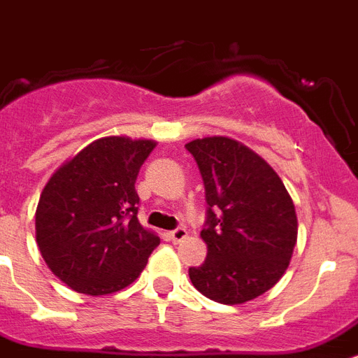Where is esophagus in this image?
<instances>
[{"label":"esophagus","mask_w":358,"mask_h":358,"mask_svg":"<svg viewBox=\"0 0 358 358\" xmlns=\"http://www.w3.org/2000/svg\"><path fill=\"white\" fill-rule=\"evenodd\" d=\"M169 236L173 242H184V240L187 238V229H185V227H178V229L171 231Z\"/></svg>","instance_id":"1"}]
</instances>
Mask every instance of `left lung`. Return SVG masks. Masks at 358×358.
<instances>
[{
  "label": "left lung",
  "mask_w": 358,
  "mask_h": 358,
  "mask_svg": "<svg viewBox=\"0 0 358 358\" xmlns=\"http://www.w3.org/2000/svg\"><path fill=\"white\" fill-rule=\"evenodd\" d=\"M206 187L207 218L200 236L207 258L189 267L203 296L235 306L271 289L289 266L299 222L280 176L244 143L227 136L185 143Z\"/></svg>",
  "instance_id": "8db88e82"
}]
</instances>
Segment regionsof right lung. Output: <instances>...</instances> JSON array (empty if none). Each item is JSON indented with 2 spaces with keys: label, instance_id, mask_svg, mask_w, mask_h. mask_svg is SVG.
Returning a JSON list of instances; mask_svg holds the SVG:
<instances>
[{
  "label": "right lung",
  "instance_id": "add662e5",
  "mask_svg": "<svg viewBox=\"0 0 358 358\" xmlns=\"http://www.w3.org/2000/svg\"><path fill=\"white\" fill-rule=\"evenodd\" d=\"M152 140L107 136L50 176L36 209V242L50 271L83 295L136 280L160 238L138 222V173Z\"/></svg>",
  "mask_w": 358,
  "mask_h": 358
}]
</instances>
